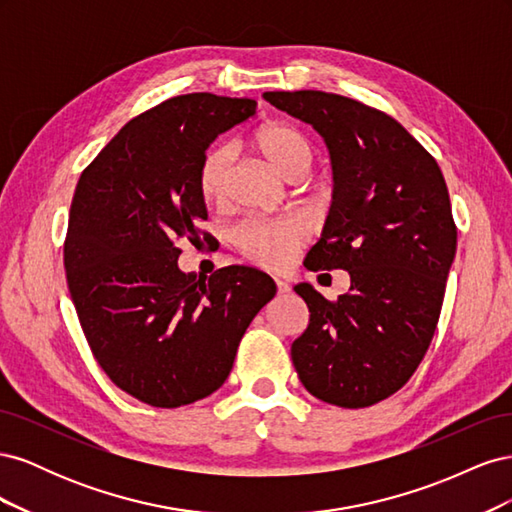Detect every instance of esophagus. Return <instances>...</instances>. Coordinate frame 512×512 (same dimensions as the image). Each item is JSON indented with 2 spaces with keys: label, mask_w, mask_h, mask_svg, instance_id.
Here are the masks:
<instances>
[{
  "label": "esophagus",
  "mask_w": 512,
  "mask_h": 512,
  "mask_svg": "<svg viewBox=\"0 0 512 512\" xmlns=\"http://www.w3.org/2000/svg\"><path fill=\"white\" fill-rule=\"evenodd\" d=\"M275 286L280 294H288L290 292V284L284 280V277H275Z\"/></svg>",
  "instance_id": "esophagus-1"
}]
</instances>
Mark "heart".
<instances>
[{"label": "heart", "instance_id": "b5f03b06", "mask_svg": "<svg viewBox=\"0 0 512 512\" xmlns=\"http://www.w3.org/2000/svg\"><path fill=\"white\" fill-rule=\"evenodd\" d=\"M254 147L288 179H301L312 166V147L288 123H265L252 134ZM230 151L211 147L198 166V192L207 205H222L228 194ZM237 250L256 265L282 269L294 260L307 241V230L297 218L245 220L232 235Z\"/></svg>", "mask_w": 512, "mask_h": 512}]
</instances>
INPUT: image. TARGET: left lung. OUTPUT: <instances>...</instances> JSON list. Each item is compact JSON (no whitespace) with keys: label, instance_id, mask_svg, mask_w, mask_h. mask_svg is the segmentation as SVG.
Here are the masks:
<instances>
[{"label":"left lung","instance_id":"8db88e82","mask_svg":"<svg viewBox=\"0 0 512 512\" xmlns=\"http://www.w3.org/2000/svg\"><path fill=\"white\" fill-rule=\"evenodd\" d=\"M329 147L333 200L309 271L344 269L350 290L327 301L312 284L290 348L314 397L339 408L374 406L416 371L440 318L457 250L451 198L438 162L393 117L324 91H265Z\"/></svg>","mask_w":512,"mask_h":512}]
</instances>
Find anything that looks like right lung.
<instances>
[{"instance_id": "right-lung-1", "label": "right lung", "mask_w": 512, "mask_h": 512, "mask_svg": "<svg viewBox=\"0 0 512 512\" xmlns=\"http://www.w3.org/2000/svg\"><path fill=\"white\" fill-rule=\"evenodd\" d=\"M256 100L188 94L123 126L76 185L64 267L96 361L121 391L179 408L218 391L275 282L252 267L179 269L177 241L207 220L198 166Z\"/></svg>"}]
</instances>
